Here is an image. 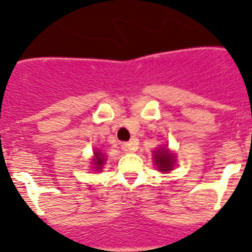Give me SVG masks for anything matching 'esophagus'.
Here are the masks:
<instances>
[{
	"mask_svg": "<svg viewBox=\"0 0 252 252\" xmlns=\"http://www.w3.org/2000/svg\"><path fill=\"white\" fill-rule=\"evenodd\" d=\"M122 149L126 153H131L135 152L138 149V142L135 139H131L130 142H126L122 144Z\"/></svg>",
	"mask_w": 252,
	"mask_h": 252,
	"instance_id": "obj_1",
	"label": "esophagus"
}]
</instances>
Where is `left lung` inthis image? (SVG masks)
<instances>
[{"label": "left lung", "instance_id": "8db88e82", "mask_svg": "<svg viewBox=\"0 0 252 252\" xmlns=\"http://www.w3.org/2000/svg\"><path fill=\"white\" fill-rule=\"evenodd\" d=\"M155 164L160 171L171 170L174 164V155L169 153L168 149H159L154 153Z\"/></svg>", "mask_w": 252, "mask_h": 252}]
</instances>
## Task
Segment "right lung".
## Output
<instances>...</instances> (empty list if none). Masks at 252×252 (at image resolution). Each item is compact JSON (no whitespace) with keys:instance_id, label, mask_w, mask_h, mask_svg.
Masks as SVG:
<instances>
[{"instance_id":"right-lung-1","label":"right lung","mask_w":252,"mask_h":252,"mask_svg":"<svg viewBox=\"0 0 252 252\" xmlns=\"http://www.w3.org/2000/svg\"><path fill=\"white\" fill-rule=\"evenodd\" d=\"M94 158H95V159H94V160H95V161H94V164L97 165V166H95V168H97V169H102V168H100V166H102L103 164H104V158H103V157H102V154L97 152V153H95V155H94Z\"/></svg>"}]
</instances>
